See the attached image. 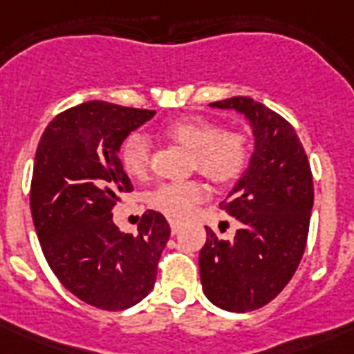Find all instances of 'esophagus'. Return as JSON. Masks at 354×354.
Segmentation results:
<instances>
[{"label":"esophagus","instance_id":"1","mask_svg":"<svg viewBox=\"0 0 354 354\" xmlns=\"http://www.w3.org/2000/svg\"><path fill=\"white\" fill-rule=\"evenodd\" d=\"M169 224H171L172 235H176V233L180 232V227H182V222H178V221H169Z\"/></svg>","mask_w":354,"mask_h":354}]
</instances>
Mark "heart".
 <instances>
[{
	"label": "heart",
	"mask_w": 354,
	"mask_h": 354,
	"mask_svg": "<svg viewBox=\"0 0 354 354\" xmlns=\"http://www.w3.org/2000/svg\"><path fill=\"white\" fill-rule=\"evenodd\" d=\"M165 136L193 152V167L215 183L227 185L242 176L250 160V139L242 130L224 128L202 118H183L169 122ZM121 163L127 174L145 178L150 169L149 141L130 133L121 147ZM205 185L198 180L161 183L152 191L149 204L172 218H185L205 198Z\"/></svg>",
	"instance_id": "heart-1"
}]
</instances>
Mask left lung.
<instances>
[{
  "mask_svg": "<svg viewBox=\"0 0 354 354\" xmlns=\"http://www.w3.org/2000/svg\"><path fill=\"white\" fill-rule=\"evenodd\" d=\"M250 121L255 152L244 176L221 207L242 226L232 241L211 227L200 250V281L211 303L232 313L264 307L301 263L314 202L310 163L285 118L250 97L211 102Z\"/></svg>",
  "mask_w": 354,
  "mask_h": 354,
  "instance_id": "1",
  "label": "left lung"
}]
</instances>
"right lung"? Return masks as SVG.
Masks as SVG:
<instances>
[{"instance_id": "add662e5", "label": "right lung", "mask_w": 354, "mask_h": 354, "mask_svg": "<svg viewBox=\"0 0 354 354\" xmlns=\"http://www.w3.org/2000/svg\"><path fill=\"white\" fill-rule=\"evenodd\" d=\"M154 110L88 101L53 119L36 149L30 215L49 268L80 301L124 310L152 288L171 227L147 211L138 233H121L112 209L133 191L121 143Z\"/></svg>"}]
</instances>
